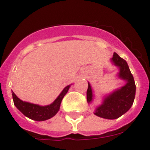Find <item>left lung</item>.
Here are the masks:
<instances>
[{
    "label": "left lung",
    "mask_w": 150,
    "mask_h": 150,
    "mask_svg": "<svg viewBox=\"0 0 150 150\" xmlns=\"http://www.w3.org/2000/svg\"><path fill=\"white\" fill-rule=\"evenodd\" d=\"M110 61L113 65L119 69L117 77L125 81L126 84L120 88L116 89L113 92L105 95L102 104L95 108L94 114L104 119L114 120L127 112L133 105L135 98L136 85L127 62L124 59L114 52ZM93 92L92 88L88 82V88L87 90V101L88 104L93 101Z\"/></svg>",
    "instance_id": "8db88e82"
}]
</instances>
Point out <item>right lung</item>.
I'll return each mask as SVG.
<instances>
[{"label":"right lung","mask_w":150,"mask_h":150,"mask_svg":"<svg viewBox=\"0 0 150 150\" xmlns=\"http://www.w3.org/2000/svg\"><path fill=\"white\" fill-rule=\"evenodd\" d=\"M70 86L71 85L65 87L53 102L49 105H46V106H41L39 104L23 101L19 98H17V96L13 93V91H12L13 103H14L16 108L23 115L31 120H36V121H43V120H49L58 113L60 108V104H61L62 98L68 92Z\"/></svg>","instance_id":"add662e5"}]
</instances>
